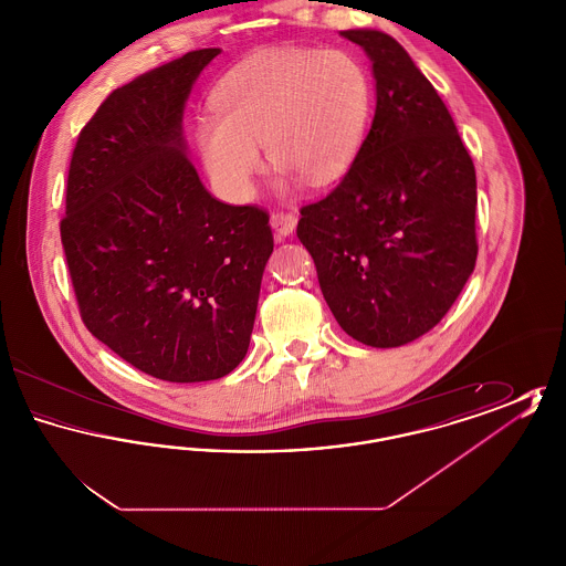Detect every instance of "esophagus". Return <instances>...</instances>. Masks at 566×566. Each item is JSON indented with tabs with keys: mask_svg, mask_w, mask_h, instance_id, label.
Wrapping results in <instances>:
<instances>
[{
	"mask_svg": "<svg viewBox=\"0 0 566 566\" xmlns=\"http://www.w3.org/2000/svg\"><path fill=\"white\" fill-rule=\"evenodd\" d=\"M271 229L280 235V238H286L295 231L296 216L291 212H275L270 218Z\"/></svg>",
	"mask_w": 566,
	"mask_h": 566,
	"instance_id": "esophagus-1",
	"label": "esophagus"
}]
</instances>
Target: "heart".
<instances>
[{
    "label": "heart",
    "mask_w": 566,
    "mask_h": 566,
    "mask_svg": "<svg viewBox=\"0 0 566 566\" xmlns=\"http://www.w3.org/2000/svg\"><path fill=\"white\" fill-rule=\"evenodd\" d=\"M212 106L216 116L197 123V148L216 189L242 203L263 169L259 146L312 187L342 178L367 132L374 86L352 54L268 49L224 74Z\"/></svg>",
    "instance_id": "b5f03b06"
}]
</instances>
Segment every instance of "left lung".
Listing matches in <instances>:
<instances>
[{
  "label": "left lung",
  "mask_w": 566,
  "mask_h": 566,
  "mask_svg": "<svg viewBox=\"0 0 566 566\" xmlns=\"http://www.w3.org/2000/svg\"><path fill=\"white\" fill-rule=\"evenodd\" d=\"M342 35L374 63L376 116L344 180L301 208L296 238L339 326L365 346L397 348L429 333L475 270V165L395 38Z\"/></svg>",
  "instance_id": "obj_1"
}]
</instances>
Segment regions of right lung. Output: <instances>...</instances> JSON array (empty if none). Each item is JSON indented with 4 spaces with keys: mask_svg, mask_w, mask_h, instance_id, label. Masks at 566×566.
Segmentation results:
<instances>
[{
    "mask_svg": "<svg viewBox=\"0 0 566 566\" xmlns=\"http://www.w3.org/2000/svg\"><path fill=\"white\" fill-rule=\"evenodd\" d=\"M201 49L112 91L82 127L61 242L82 323L135 369L208 381L245 356L273 252L270 214L214 199L187 157Z\"/></svg>",
    "mask_w": 566,
    "mask_h": 566,
    "instance_id": "obj_1",
    "label": "right lung"
}]
</instances>
